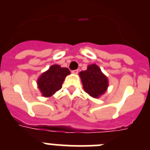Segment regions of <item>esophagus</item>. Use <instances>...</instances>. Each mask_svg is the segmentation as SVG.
<instances>
[{
  "instance_id": "1",
  "label": "esophagus",
  "mask_w": 150,
  "mask_h": 150,
  "mask_svg": "<svg viewBox=\"0 0 150 150\" xmlns=\"http://www.w3.org/2000/svg\"><path fill=\"white\" fill-rule=\"evenodd\" d=\"M71 73H72L73 74H77L78 73H79V71H78V70H74V71H71Z\"/></svg>"
}]
</instances>
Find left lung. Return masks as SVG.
I'll use <instances>...</instances> for the list:
<instances>
[{"mask_svg":"<svg viewBox=\"0 0 150 150\" xmlns=\"http://www.w3.org/2000/svg\"><path fill=\"white\" fill-rule=\"evenodd\" d=\"M84 91L90 96L98 98L105 93L108 87V79L97 64H91L86 71L79 72Z\"/></svg>","mask_w":150,"mask_h":150,"instance_id":"1","label":"left lung"}]
</instances>
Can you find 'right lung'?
Returning a JSON list of instances; mask_svg holds the SVG:
<instances>
[{"label":"right lung","instance_id":"right-lung-1","mask_svg":"<svg viewBox=\"0 0 150 150\" xmlns=\"http://www.w3.org/2000/svg\"><path fill=\"white\" fill-rule=\"evenodd\" d=\"M70 74L67 67H62L59 64L52 65L48 71L41 74L37 82L42 95L48 98L60 90L64 80Z\"/></svg>","mask_w":150,"mask_h":150}]
</instances>
